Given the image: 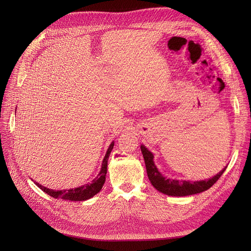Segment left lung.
I'll return each mask as SVG.
<instances>
[{
    "label": "left lung",
    "mask_w": 251,
    "mask_h": 251,
    "mask_svg": "<svg viewBox=\"0 0 251 251\" xmlns=\"http://www.w3.org/2000/svg\"><path fill=\"white\" fill-rule=\"evenodd\" d=\"M140 150L143 155L144 163H146L148 177L151 183V185L157 191L170 196H187L203 192L212 187L227 169L226 166L222 171H220L217 175L205 180L190 181L170 179L163 176L159 169L154 165L153 153L144 147L143 144L140 146Z\"/></svg>",
    "instance_id": "left-lung-1"
}]
</instances>
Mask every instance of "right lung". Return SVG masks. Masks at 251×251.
Segmentation results:
<instances>
[{
  "label": "right lung",
  "instance_id": "add662e5",
  "mask_svg": "<svg viewBox=\"0 0 251 251\" xmlns=\"http://www.w3.org/2000/svg\"><path fill=\"white\" fill-rule=\"evenodd\" d=\"M114 141L109 146V149L105 152V155L102 160L101 168L99 175L91 181V183L84 184L82 186H79L76 188H70V189H62V190H54L50 189L48 187L43 186L42 184L35 182L36 186L41 188L44 192L49 194L50 196L54 197V199H60L65 201H83L91 199L92 196L98 194L100 189L102 188L103 183L105 181V174H107V168H108V159L110 156V153L114 148Z\"/></svg>",
  "mask_w": 251,
  "mask_h": 251
}]
</instances>
